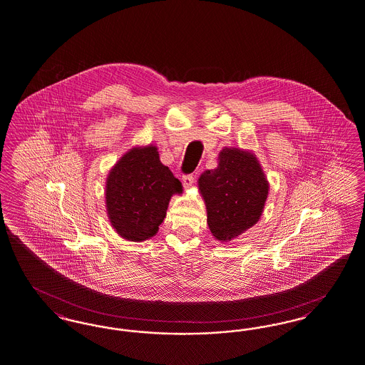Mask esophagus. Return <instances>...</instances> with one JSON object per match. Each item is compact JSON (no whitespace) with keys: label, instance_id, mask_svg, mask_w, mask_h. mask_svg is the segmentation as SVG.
<instances>
[{"label":"esophagus","instance_id":"obj_1","mask_svg":"<svg viewBox=\"0 0 365 365\" xmlns=\"http://www.w3.org/2000/svg\"><path fill=\"white\" fill-rule=\"evenodd\" d=\"M182 180H183V185H185V187H191V186H192V183L195 182V176L192 175V174H189V175H183Z\"/></svg>","mask_w":365,"mask_h":365}]
</instances>
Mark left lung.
<instances>
[{"mask_svg": "<svg viewBox=\"0 0 365 365\" xmlns=\"http://www.w3.org/2000/svg\"><path fill=\"white\" fill-rule=\"evenodd\" d=\"M210 232L220 242H230L251 228L262 215L269 183L254 155L225 148L219 167L198 179Z\"/></svg>", "mask_w": 365, "mask_h": 365, "instance_id": "8db88e82", "label": "left lung"}]
</instances>
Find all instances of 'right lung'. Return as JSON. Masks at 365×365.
<instances>
[{
    "instance_id": "right-lung-1",
    "label": "right lung",
    "mask_w": 365,
    "mask_h": 365,
    "mask_svg": "<svg viewBox=\"0 0 365 365\" xmlns=\"http://www.w3.org/2000/svg\"><path fill=\"white\" fill-rule=\"evenodd\" d=\"M175 192H182V183L161 164L158 148H133L107 178L106 205L111 225L130 242L152 237Z\"/></svg>"
}]
</instances>
